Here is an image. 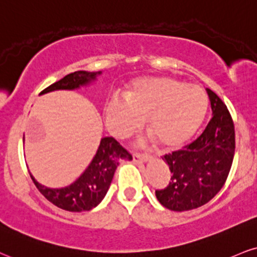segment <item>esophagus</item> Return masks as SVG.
<instances>
[{
  "instance_id": "esophagus-1",
  "label": "esophagus",
  "mask_w": 257,
  "mask_h": 257,
  "mask_svg": "<svg viewBox=\"0 0 257 257\" xmlns=\"http://www.w3.org/2000/svg\"><path fill=\"white\" fill-rule=\"evenodd\" d=\"M151 158V154L148 153H134L133 154V160L134 162H147Z\"/></svg>"
}]
</instances>
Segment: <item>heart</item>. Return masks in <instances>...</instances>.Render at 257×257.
<instances>
[{
  "label": "heart",
  "instance_id": "obj_1",
  "mask_svg": "<svg viewBox=\"0 0 257 257\" xmlns=\"http://www.w3.org/2000/svg\"><path fill=\"white\" fill-rule=\"evenodd\" d=\"M207 110V97L196 85L174 78L139 79L125 98L113 95L105 107L110 131L123 138L147 117V129L164 147H177L195 134Z\"/></svg>",
  "mask_w": 257,
  "mask_h": 257
}]
</instances>
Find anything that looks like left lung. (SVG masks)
Here are the masks:
<instances>
[{
  "mask_svg": "<svg viewBox=\"0 0 257 257\" xmlns=\"http://www.w3.org/2000/svg\"><path fill=\"white\" fill-rule=\"evenodd\" d=\"M212 117L202 134L183 150L163 156L171 179L156 190L164 207L176 212L203 206L220 191L232 166L236 138L230 111L212 89L206 88Z\"/></svg>",
  "mask_w": 257,
  "mask_h": 257,
  "instance_id": "obj_1",
  "label": "left lung"
}]
</instances>
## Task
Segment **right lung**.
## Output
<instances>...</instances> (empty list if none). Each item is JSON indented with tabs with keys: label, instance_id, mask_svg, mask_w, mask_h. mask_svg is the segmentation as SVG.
Masks as SVG:
<instances>
[{
	"label": "right lung",
	"instance_id": "right-lung-1",
	"mask_svg": "<svg viewBox=\"0 0 257 257\" xmlns=\"http://www.w3.org/2000/svg\"><path fill=\"white\" fill-rule=\"evenodd\" d=\"M98 74L100 72L78 70L70 73L43 89L40 94L55 89L78 88L91 80H94ZM132 158L129 151L125 150L116 139L103 138L92 163L79 179L69 187L50 189L39 184L32 175L30 176L40 194L58 208L69 212H86L99 205V202L104 199L120 160H131Z\"/></svg>",
	"mask_w": 257,
	"mask_h": 257
}]
</instances>
